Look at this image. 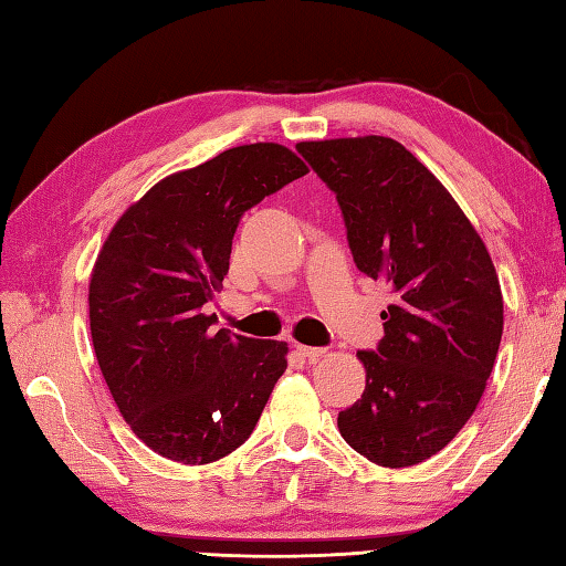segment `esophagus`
Instances as JSON below:
<instances>
[{"mask_svg": "<svg viewBox=\"0 0 566 566\" xmlns=\"http://www.w3.org/2000/svg\"><path fill=\"white\" fill-rule=\"evenodd\" d=\"M296 353L302 355L308 363H316L318 357L326 355V347H308V345H296Z\"/></svg>", "mask_w": 566, "mask_h": 566, "instance_id": "1", "label": "esophagus"}]
</instances>
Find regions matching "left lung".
Instances as JSON below:
<instances>
[{
    "instance_id": "obj_1",
    "label": "left lung",
    "mask_w": 566,
    "mask_h": 566,
    "mask_svg": "<svg viewBox=\"0 0 566 566\" xmlns=\"http://www.w3.org/2000/svg\"><path fill=\"white\" fill-rule=\"evenodd\" d=\"M296 150L338 199L359 272L384 280L377 350H359L363 396L338 413L345 442L381 467L438 454L474 413L503 333L484 240L438 177L384 136L306 140Z\"/></svg>"
}]
</instances>
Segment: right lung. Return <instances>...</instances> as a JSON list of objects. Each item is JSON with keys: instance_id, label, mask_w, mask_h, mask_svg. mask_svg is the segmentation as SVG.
Segmentation results:
<instances>
[{"instance_id": "obj_1", "label": "right lung", "mask_w": 566, "mask_h": 566, "mask_svg": "<svg viewBox=\"0 0 566 566\" xmlns=\"http://www.w3.org/2000/svg\"><path fill=\"white\" fill-rule=\"evenodd\" d=\"M276 143L223 150L148 189L112 228L90 280L94 353L130 430L167 460L209 464L255 430L286 343L216 331L207 314L248 209L304 177Z\"/></svg>"}]
</instances>
